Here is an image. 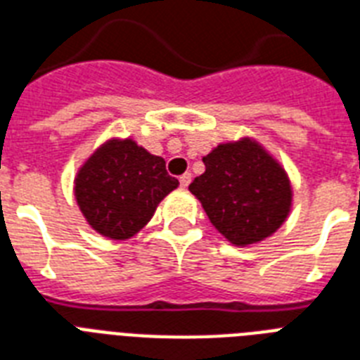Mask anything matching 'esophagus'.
Instances as JSON below:
<instances>
[{
  "label": "esophagus",
  "mask_w": 360,
  "mask_h": 360,
  "mask_svg": "<svg viewBox=\"0 0 360 360\" xmlns=\"http://www.w3.org/2000/svg\"><path fill=\"white\" fill-rule=\"evenodd\" d=\"M191 181H192V174H188V172H186V174H183L179 177V185L183 186V188H186V186L191 185Z\"/></svg>",
  "instance_id": "obj_1"
}]
</instances>
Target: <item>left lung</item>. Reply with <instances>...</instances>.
Masks as SVG:
<instances>
[{"label": "left lung", "mask_w": 360, "mask_h": 360, "mask_svg": "<svg viewBox=\"0 0 360 360\" xmlns=\"http://www.w3.org/2000/svg\"><path fill=\"white\" fill-rule=\"evenodd\" d=\"M204 164L205 172L188 191L226 240L257 243L285 223L292 202L289 177L253 139L219 145Z\"/></svg>", "instance_id": "1"}]
</instances>
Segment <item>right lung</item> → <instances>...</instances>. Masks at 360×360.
Returning <instances> with one entry per match:
<instances>
[{"mask_svg": "<svg viewBox=\"0 0 360 360\" xmlns=\"http://www.w3.org/2000/svg\"><path fill=\"white\" fill-rule=\"evenodd\" d=\"M179 186L160 156L131 139L101 145L75 177V198L96 232L128 240L155 215L156 205Z\"/></svg>", "mask_w": 360, "mask_h": 360, "instance_id": "1", "label": "right lung"}]
</instances>
